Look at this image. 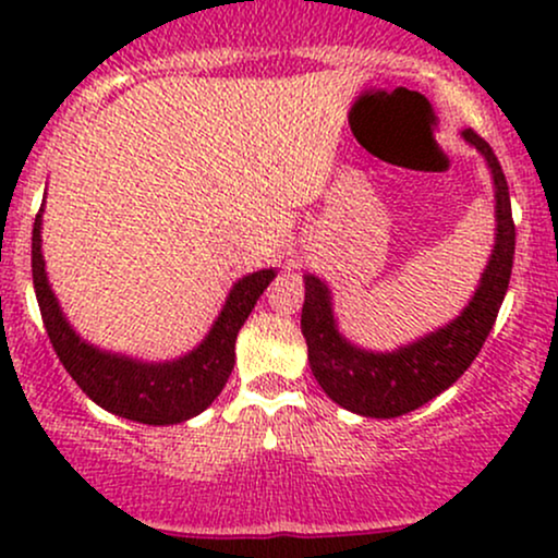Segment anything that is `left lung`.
Wrapping results in <instances>:
<instances>
[{
  "label": "left lung",
  "mask_w": 558,
  "mask_h": 558,
  "mask_svg": "<svg viewBox=\"0 0 558 558\" xmlns=\"http://www.w3.org/2000/svg\"><path fill=\"white\" fill-rule=\"evenodd\" d=\"M462 136L485 157L496 189V243L475 296L464 306L462 315L430 336L396 351L386 354L364 351L338 332L328 286L315 275L304 278L306 296L301 310V332L310 349L312 373L319 388L338 407L362 417H401L453 386L475 362L504 304L511 265H514L517 235L509 185L488 141L480 138L472 128H466Z\"/></svg>",
  "instance_id": "1"
}]
</instances>
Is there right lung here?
<instances>
[{"mask_svg":"<svg viewBox=\"0 0 558 558\" xmlns=\"http://www.w3.org/2000/svg\"><path fill=\"white\" fill-rule=\"evenodd\" d=\"M31 270H34L44 328L62 367L101 409L144 425H178L196 417L220 396L233 373L235 336L252 315L262 291L275 278L272 267L241 278L230 288L213 330L185 356L172 362H138L96 349L70 328L44 270L41 213L36 215L34 239H31Z\"/></svg>","mask_w":558,"mask_h":558,"instance_id":"right-lung-1","label":"right lung"}]
</instances>
